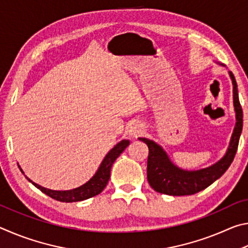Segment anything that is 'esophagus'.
Masks as SVG:
<instances>
[{
  "mask_svg": "<svg viewBox=\"0 0 248 248\" xmlns=\"http://www.w3.org/2000/svg\"><path fill=\"white\" fill-rule=\"evenodd\" d=\"M143 131V128H142V124L134 121V123L130 124L129 128H128V133L129 136H131L132 138H138L140 134Z\"/></svg>",
  "mask_w": 248,
  "mask_h": 248,
  "instance_id": "esophagus-1",
  "label": "esophagus"
}]
</instances>
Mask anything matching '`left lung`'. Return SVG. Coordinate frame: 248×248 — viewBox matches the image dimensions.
<instances>
[{
	"label": "left lung",
	"mask_w": 248,
	"mask_h": 248,
	"mask_svg": "<svg viewBox=\"0 0 248 248\" xmlns=\"http://www.w3.org/2000/svg\"><path fill=\"white\" fill-rule=\"evenodd\" d=\"M216 63L221 66L224 65L220 62H216ZM229 75L232 79L233 85V105L236 123H235L228 150L223 157H221L215 164L200 170H183L170 161L169 154L156 142L146 139V138H139V140L144 142L149 148L146 174H148L150 186L155 191L170 196L197 194L219 179L233 162L243 129V110L240 99H238L236 81L231 71H229Z\"/></svg>",
	"instance_id": "1"
}]
</instances>
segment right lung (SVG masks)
<instances>
[{
  "label": "right lung",
  "mask_w": 248,
  "mask_h": 248,
  "mask_svg": "<svg viewBox=\"0 0 248 248\" xmlns=\"http://www.w3.org/2000/svg\"><path fill=\"white\" fill-rule=\"evenodd\" d=\"M129 144V140H121L120 142H118V143L106 154V156L104 157L103 162L100 163L98 170H96L93 177H92L89 182L82 185V186L74 188V189L71 190H52L48 189V188H45L38 184L33 183L31 179H29L27 176L25 175L23 170L20 169L19 165L18 167L20 171L25 175V177H26L33 186L43 191L44 194L51 197V198L58 201H62V202H77V201H82L92 198V197L100 194V192L104 190V188L106 187V185L108 183L109 177H110V170L112 164H114L116 158L124 152V149L127 148Z\"/></svg>",
  "instance_id": "obj_1"
}]
</instances>
